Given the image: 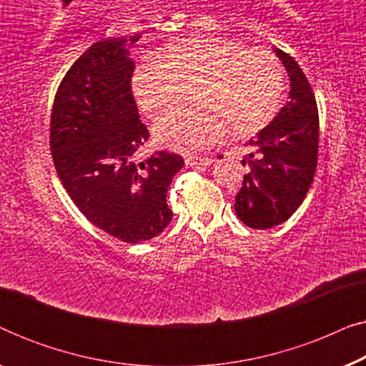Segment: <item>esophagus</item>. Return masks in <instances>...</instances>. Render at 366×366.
<instances>
[{
	"label": "esophagus",
	"mask_w": 366,
	"mask_h": 366,
	"mask_svg": "<svg viewBox=\"0 0 366 366\" xmlns=\"http://www.w3.org/2000/svg\"><path fill=\"white\" fill-rule=\"evenodd\" d=\"M187 167H209L213 163L212 158H202V157H187L184 158Z\"/></svg>",
	"instance_id": "obj_1"
}]
</instances>
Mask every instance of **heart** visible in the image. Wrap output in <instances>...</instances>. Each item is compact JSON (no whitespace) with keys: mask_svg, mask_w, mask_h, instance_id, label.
Masks as SVG:
<instances>
[{"mask_svg":"<svg viewBox=\"0 0 366 366\" xmlns=\"http://www.w3.org/2000/svg\"><path fill=\"white\" fill-rule=\"evenodd\" d=\"M157 61L134 69L132 88L149 118L168 117L187 103L192 112L154 128V139L179 152H197L227 132L242 139L262 132L283 103V64L267 49L238 39L197 36L164 44Z\"/></svg>","mask_w":366,"mask_h":366,"instance_id":"heart-1","label":"heart"}]
</instances>
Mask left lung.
I'll return each instance as SVG.
<instances>
[{
	"instance_id": "1",
	"label": "left lung",
	"mask_w": 366,
	"mask_h": 366,
	"mask_svg": "<svg viewBox=\"0 0 366 366\" xmlns=\"http://www.w3.org/2000/svg\"><path fill=\"white\" fill-rule=\"evenodd\" d=\"M290 76L285 107L257 137L244 157L248 173L237 194L234 212L249 228L267 229L287 222L312 187L318 159V108L313 89L298 63L274 48Z\"/></svg>"
}]
</instances>
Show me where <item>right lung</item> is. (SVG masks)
I'll list each match as a JSON object with an SVG mask.
<instances>
[{
	"instance_id": "add662e5",
	"label": "right lung",
	"mask_w": 366,
	"mask_h": 366,
	"mask_svg": "<svg viewBox=\"0 0 366 366\" xmlns=\"http://www.w3.org/2000/svg\"><path fill=\"white\" fill-rule=\"evenodd\" d=\"M142 34L108 38L79 56L59 83L49 123L54 168L79 212L124 243L158 237L173 212L167 192L184 167L179 154L158 152L137 162L149 138L132 93L128 48Z\"/></svg>"
}]
</instances>
